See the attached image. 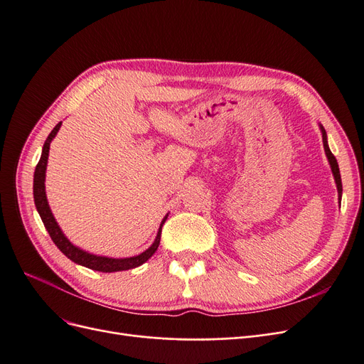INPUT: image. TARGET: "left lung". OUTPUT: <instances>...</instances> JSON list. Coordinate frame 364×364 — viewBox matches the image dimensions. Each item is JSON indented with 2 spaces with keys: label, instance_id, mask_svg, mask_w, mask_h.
<instances>
[{
  "label": "left lung",
  "instance_id": "obj_1",
  "mask_svg": "<svg viewBox=\"0 0 364 364\" xmlns=\"http://www.w3.org/2000/svg\"><path fill=\"white\" fill-rule=\"evenodd\" d=\"M318 129H321V132H322V139H323L325 155H326V158H328L329 167H331V171H333V176H334V181H336V185H337V193H338V203H340V200H341V191H343V188H341V178H340L338 164H337V159L334 158V155L331 153V150H329V146H328V136H326V132H325L323 126H322V124H318Z\"/></svg>",
  "mask_w": 364,
  "mask_h": 364
}]
</instances>
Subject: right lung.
Returning <instances> with one entry per match:
<instances>
[{
	"instance_id": "obj_1",
	"label": "right lung",
	"mask_w": 364,
	"mask_h": 364,
	"mask_svg": "<svg viewBox=\"0 0 364 364\" xmlns=\"http://www.w3.org/2000/svg\"><path fill=\"white\" fill-rule=\"evenodd\" d=\"M60 126H62V121L51 130V134L48 135L46 142H43L41 159L36 165L35 178H33V197H35V205H36V209H38V213L41 215L43 226H46V229L48 230L53 243L56 245L58 249L63 253V255L70 258L73 262L80 264V266L87 267L91 270L103 272V273H112V272H123V270L139 267L141 264H144L146 261H149V258L153 257V253L158 250L159 241H161L162 225L165 223V220H167V215L162 218L161 226L158 229V234H156L155 241H153V245L147 250L139 253V255L130 257V258H111V257L95 255V253H90V252L80 249L79 246L73 245L71 241L67 237H65V234L62 232L59 223L56 222V218H54V215L51 213L48 200H47V193H46V173H47V164H48L50 144H51V141L54 139V136L58 135Z\"/></svg>"
}]
</instances>
